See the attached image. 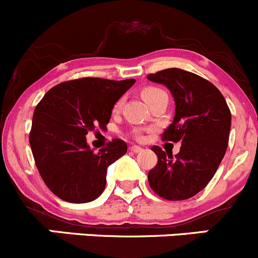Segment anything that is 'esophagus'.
<instances>
[{
  "label": "esophagus",
  "instance_id": "obj_1",
  "mask_svg": "<svg viewBox=\"0 0 258 258\" xmlns=\"http://www.w3.org/2000/svg\"><path fill=\"white\" fill-rule=\"evenodd\" d=\"M130 151H131V152H135V153H137V152H141V151H142V148L140 147V146H137V145H132L131 147H130Z\"/></svg>",
  "mask_w": 258,
  "mask_h": 258
}]
</instances>
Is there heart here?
<instances>
[{
  "mask_svg": "<svg viewBox=\"0 0 258 258\" xmlns=\"http://www.w3.org/2000/svg\"><path fill=\"white\" fill-rule=\"evenodd\" d=\"M160 93H163V91L161 90V88L146 87V88H144V90H142L141 95H142V97H144V100L146 101V102L148 103L151 100H152L153 97H156V96L160 95ZM121 106H122V100L117 101L116 105H114V107H113V110L118 111L119 108H121ZM135 135H136V137H142L141 131H140V130H135Z\"/></svg>",
  "mask_w": 258,
  "mask_h": 258,
  "instance_id": "heart-1",
  "label": "heart"
}]
</instances>
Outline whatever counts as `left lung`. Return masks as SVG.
Segmentation results:
<instances>
[{"label": "left lung", "instance_id": "1", "mask_svg": "<svg viewBox=\"0 0 258 258\" xmlns=\"http://www.w3.org/2000/svg\"><path fill=\"white\" fill-rule=\"evenodd\" d=\"M147 79L165 85L175 100V117L162 140L182 144L175 157L153 146L158 161L148 172V183L162 199L187 200L207 186L225 156L230 108L215 85L192 72L167 69Z\"/></svg>", "mask_w": 258, "mask_h": 258}]
</instances>
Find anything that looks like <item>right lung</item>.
<instances>
[{"instance_id": "1", "label": "right lung", "mask_w": 258, "mask_h": 258, "mask_svg": "<svg viewBox=\"0 0 258 258\" xmlns=\"http://www.w3.org/2000/svg\"><path fill=\"white\" fill-rule=\"evenodd\" d=\"M136 80L98 77L66 81L46 92L33 112L30 145L46 186L61 200L86 204L106 186L108 166L127 152L126 142L114 139L98 152L86 135L106 127L114 103Z\"/></svg>"}]
</instances>
